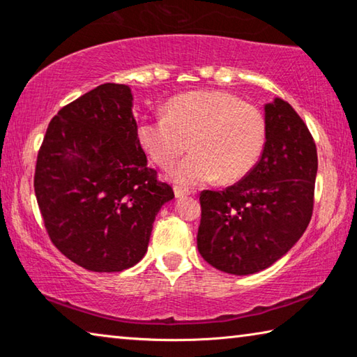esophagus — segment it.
I'll use <instances>...</instances> for the list:
<instances>
[{"instance_id": "1", "label": "esophagus", "mask_w": 357, "mask_h": 357, "mask_svg": "<svg viewBox=\"0 0 357 357\" xmlns=\"http://www.w3.org/2000/svg\"><path fill=\"white\" fill-rule=\"evenodd\" d=\"M189 195H190V192L187 189H183V187H174V197L176 198H185Z\"/></svg>"}]
</instances>
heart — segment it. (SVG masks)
<instances>
[{
    "mask_svg": "<svg viewBox=\"0 0 357 357\" xmlns=\"http://www.w3.org/2000/svg\"><path fill=\"white\" fill-rule=\"evenodd\" d=\"M137 137L162 168L172 167L190 146L193 153L168 173L174 184L197 187L219 178L243 179L261 155L266 121L257 107L223 91H192L165 105V116L144 118Z\"/></svg>",
    "mask_w": 357,
    "mask_h": 357,
    "instance_id": "1",
    "label": "heart"
}]
</instances>
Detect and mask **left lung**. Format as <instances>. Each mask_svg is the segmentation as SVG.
I'll list each match as a JSON object with an SVG mask.
<instances>
[{"label": "left lung", "instance_id": "obj_1", "mask_svg": "<svg viewBox=\"0 0 357 357\" xmlns=\"http://www.w3.org/2000/svg\"><path fill=\"white\" fill-rule=\"evenodd\" d=\"M266 143L258 164L225 190H203L197 245L215 269L249 275L293 249L313 209L315 142L294 108L275 98L264 105Z\"/></svg>", "mask_w": 357, "mask_h": 357}]
</instances>
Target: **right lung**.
<instances>
[{
  "mask_svg": "<svg viewBox=\"0 0 357 357\" xmlns=\"http://www.w3.org/2000/svg\"><path fill=\"white\" fill-rule=\"evenodd\" d=\"M128 84L105 83L63 107L39 149L34 192L52 243L93 273H119L148 250L174 198L137 137Z\"/></svg>",
  "mask_w": 357,
  "mask_h": 357,
  "instance_id": "add662e5",
  "label": "right lung"
}]
</instances>
